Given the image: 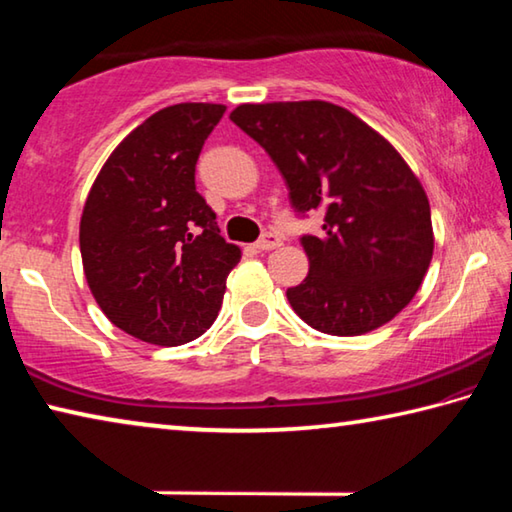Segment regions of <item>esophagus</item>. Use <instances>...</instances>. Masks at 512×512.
Segmentation results:
<instances>
[{"mask_svg":"<svg viewBox=\"0 0 512 512\" xmlns=\"http://www.w3.org/2000/svg\"><path fill=\"white\" fill-rule=\"evenodd\" d=\"M282 244V239H280V235H275V232H264L262 237L257 239V250H273V248H277Z\"/></svg>","mask_w":512,"mask_h":512,"instance_id":"obj_1","label":"esophagus"}]
</instances>
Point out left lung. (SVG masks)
I'll list each match as a JSON object with an SVG mask.
<instances>
[{
    "label": "left lung",
    "instance_id": "8db88e82",
    "mask_svg": "<svg viewBox=\"0 0 512 512\" xmlns=\"http://www.w3.org/2000/svg\"><path fill=\"white\" fill-rule=\"evenodd\" d=\"M230 119L271 155L298 216L323 212L302 235L309 273L287 289L318 332L359 336L395 318L433 255L427 194L384 137L327 101L244 103Z\"/></svg>",
    "mask_w": 512,
    "mask_h": 512
}]
</instances>
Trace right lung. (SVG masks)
I'll return each instance as SVG.
<instances>
[{
  "label": "right lung",
  "mask_w": 512,
  "mask_h": 512,
  "mask_svg": "<svg viewBox=\"0 0 512 512\" xmlns=\"http://www.w3.org/2000/svg\"><path fill=\"white\" fill-rule=\"evenodd\" d=\"M223 112L219 103L155 112L112 151L85 201V280L110 323L140 341L198 339L241 257L196 192L198 155Z\"/></svg>",
  "instance_id": "right-lung-1"
}]
</instances>
